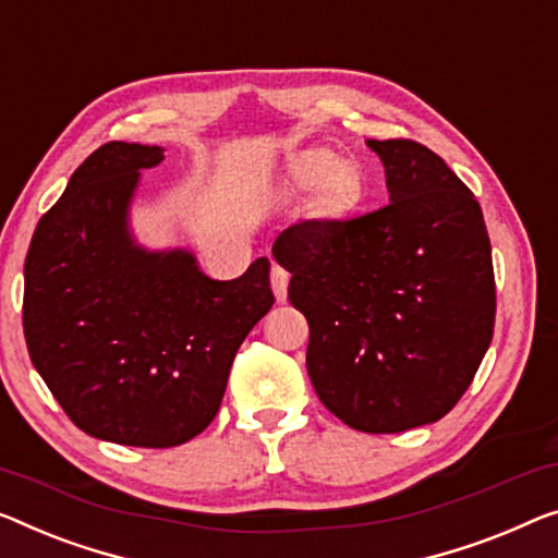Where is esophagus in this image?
Listing matches in <instances>:
<instances>
[{
    "label": "esophagus",
    "instance_id": "obj_1",
    "mask_svg": "<svg viewBox=\"0 0 558 558\" xmlns=\"http://www.w3.org/2000/svg\"><path fill=\"white\" fill-rule=\"evenodd\" d=\"M288 270L280 268V265H272L270 270V286H272V293H276V301L278 303H286L288 301Z\"/></svg>",
    "mask_w": 558,
    "mask_h": 558
}]
</instances>
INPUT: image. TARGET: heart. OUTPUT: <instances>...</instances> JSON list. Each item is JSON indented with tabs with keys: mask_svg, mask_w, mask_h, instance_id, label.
I'll return each instance as SVG.
<instances>
[{
	"mask_svg": "<svg viewBox=\"0 0 558 558\" xmlns=\"http://www.w3.org/2000/svg\"><path fill=\"white\" fill-rule=\"evenodd\" d=\"M295 185L301 190H311L320 185L323 199L332 210H345L361 195V178L351 162L338 160L330 149H315L307 153L301 162L295 165L293 172Z\"/></svg>",
	"mask_w": 558,
	"mask_h": 558,
	"instance_id": "obj_1",
	"label": "heart"
}]
</instances>
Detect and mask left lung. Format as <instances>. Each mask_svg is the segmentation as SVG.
<instances>
[{
	"mask_svg": "<svg viewBox=\"0 0 558 558\" xmlns=\"http://www.w3.org/2000/svg\"><path fill=\"white\" fill-rule=\"evenodd\" d=\"M386 207L282 230L272 257L307 318V376L365 434H401L459 403L492 345V243L476 197L428 147L368 140Z\"/></svg>",
	"mask_w": 558,
	"mask_h": 558,
	"instance_id": "obj_1",
	"label": "left lung"
}]
</instances>
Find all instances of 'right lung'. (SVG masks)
<instances>
[{
  "instance_id": "obj_1",
  "label": "right lung",
  "mask_w": 558,
  "mask_h": 558,
  "mask_svg": "<svg viewBox=\"0 0 558 558\" xmlns=\"http://www.w3.org/2000/svg\"><path fill=\"white\" fill-rule=\"evenodd\" d=\"M157 145L107 143L41 215L24 260V338L85 434L170 448L210 426L240 343L270 311V260L213 280L187 247L149 251L130 226Z\"/></svg>"
}]
</instances>
